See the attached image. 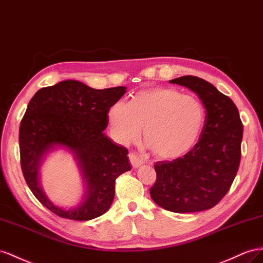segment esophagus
I'll list each match as a JSON object with an SVG mask.
<instances>
[{
	"mask_svg": "<svg viewBox=\"0 0 263 263\" xmlns=\"http://www.w3.org/2000/svg\"><path fill=\"white\" fill-rule=\"evenodd\" d=\"M129 160H130V163H131V165H132L134 168H138L139 166H141L142 164H143V162H142L139 159V157L136 154H133V153L129 154Z\"/></svg>",
	"mask_w": 263,
	"mask_h": 263,
	"instance_id": "obj_1",
	"label": "esophagus"
}]
</instances>
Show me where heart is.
<instances>
[{
    "mask_svg": "<svg viewBox=\"0 0 263 263\" xmlns=\"http://www.w3.org/2000/svg\"><path fill=\"white\" fill-rule=\"evenodd\" d=\"M112 136L121 144L136 141L143 127L147 146L162 160L178 159L196 144L205 108L194 96L174 88L141 90L132 101L117 100L108 111Z\"/></svg>",
    "mask_w": 263,
    "mask_h": 263,
    "instance_id": "b5f03b06",
    "label": "heart"
}]
</instances>
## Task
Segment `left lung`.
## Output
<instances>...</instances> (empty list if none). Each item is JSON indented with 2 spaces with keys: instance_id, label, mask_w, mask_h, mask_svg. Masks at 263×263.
I'll return each instance as SVG.
<instances>
[{
  "instance_id": "left-lung-1",
  "label": "left lung",
  "mask_w": 263,
  "mask_h": 263,
  "mask_svg": "<svg viewBox=\"0 0 263 263\" xmlns=\"http://www.w3.org/2000/svg\"><path fill=\"white\" fill-rule=\"evenodd\" d=\"M191 89L206 110L199 140L189 153L154 164L149 190L155 204L173 213L207 211L229 191L241 157L243 125L236 104L211 82L195 76L170 80Z\"/></svg>"
}]
</instances>
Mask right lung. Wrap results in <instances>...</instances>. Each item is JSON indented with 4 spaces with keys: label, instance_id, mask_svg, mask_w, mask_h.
I'll use <instances>...</instances> for the list:
<instances>
[{
    "label": "right lung",
    "instance_id": "right-lung-1",
    "mask_svg": "<svg viewBox=\"0 0 263 263\" xmlns=\"http://www.w3.org/2000/svg\"><path fill=\"white\" fill-rule=\"evenodd\" d=\"M125 92V87L99 90L77 80H64L40 89L29 101L20 125L22 172L35 197L57 216L90 220L110 208L117 177L131 166L127 149L116 145L103 131L110 107ZM57 148L74 155L86 185L84 198L73 209L55 205L39 182L44 157Z\"/></svg>",
    "mask_w": 263,
    "mask_h": 263
}]
</instances>
